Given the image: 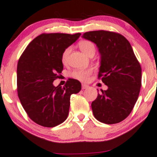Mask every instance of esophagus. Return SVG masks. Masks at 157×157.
I'll use <instances>...</instances> for the list:
<instances>
[{
  "label": "esophagus",
  "mask_w": 157,
  "mask_h": 157,
  "mask_svg": "<svg viewBox=\"0 0 157 157\" xmlns=\"http://www.w3.org/2000/svg\"><path fill=\"white\" fill-rule=\"evenodd\" d=\"M89 87V86L86 85V84H82V89H86Z\"/></svg>",
  "instance_id": "obj_1"
}]
</instances>
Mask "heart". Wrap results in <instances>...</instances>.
<instances>
[{"mask_svg":"<svg viewBox=\"0 0 157 157\" xmlns=\"http://www.w3.org/2000/svg\"><path fill=\"white\" fill-rule=\"evenodd\" d=\"M79 47L83 53L89 56L91 53H95V45L92 42L89 40H82L79 42ZM70 48H67L64 50L62 54V61L63 63H65L68 60V55L70 53ZM92 74V71L90 68H85V69H76L71 73V76L75 79L80 80V81H86L89 79V76Z\"/></svg>","mask_w":157,"mask_h":157,"instance_id":"1","label":"heart"}]
</instances>
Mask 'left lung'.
<instances>
[{
    "instance_id": "8db88e82",
    "label": "left lung",
    "mask_w": 157,
    "mask_h": 157,
    "mask_svg": "<svg viewBox=\"0 0 157 157\" xmlns=\"http://www.w3.org/2000/svg\"><path fill=\"white\" fill-rule=\"evenodd\" d=\"M84 39L96 44L101 54L98 79L108 86L92 103L94 118L107 124L124 120L135 106L141 86L142 68L130 43L120 33L89 31Z\"/></svg>"
}]
</instances>
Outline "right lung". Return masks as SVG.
<instances>
[{
    "label": "right lung",
    "instance_id": "right-lung-1",
    "mask_svg": "<svg viewBox=\"0 0 157 157\" xmlns=\"http://www.w3.org/2000/svg\"><path fill=\"white\" fill-rule=\"evenodd\" d=\"M80 33H42L24 51L17 66V91L22 106L37 124L53 127L65 121L70 98L81 90V83L68 79L65 86L53 82L63 70L62 54Z\"/></svg>",
    "mask_w": 157,
    "mask_h": 157
}]
</instances>
